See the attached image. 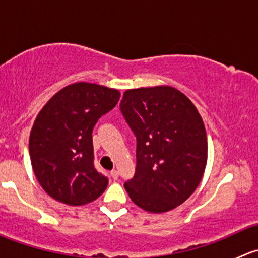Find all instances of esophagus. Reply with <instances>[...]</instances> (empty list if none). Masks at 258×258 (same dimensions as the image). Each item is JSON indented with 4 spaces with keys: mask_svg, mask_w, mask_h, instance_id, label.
I'll list each match as a JSON object with an SVG mask.
<instances>
[{
    "mask_svg": "<svg viewBox=\"0 0 258 258\" xmlns=\"http://www.w3.org/2000/svg\"><path fill=\"white\" fill-rule=\"evenodd\" d=\"M111 176H112L113 179H117V178H118V176H119L118 171H117V170H112V171H111Z\"/></svg>",
    "mask_w": 258,
    "mask_h": 258,
    "instance_id": "esophagus-1",
    "label": "esophagus"
}]
</instances>
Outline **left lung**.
Instances as JSON below:
<instances>
[{
    "label": "left lung",
    "mask_w": 258,
    "mask_h": 258,
    "mask_svg": "<svg viewBox=\"0 0 258 258\" xmlns=\"http://www.w3.org/2000/svg\"><path fill=\"white\" fill-rule=\"evenodd\" d=\"M121 111L137 139L136 171L124 183L130 199L147 212L176 209L196 191L206 168L201 114L172 86L127 90Z\"/></svg>",
    "instance_id": "8db88e82"
}]
</instances>
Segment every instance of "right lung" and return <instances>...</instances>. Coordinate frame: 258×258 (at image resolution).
Masks as SVG:
<instances>
[{
  "instance_id": "add662e5",
  "label": "right lung",
  "mask_w": 258,
  "mask_h": 258,
  "mask_svg": "<svg viewBox=\"0 0 258 258\" xmlns=\"http://www.w3.org/2000/svg\"><path fill=\"white\" fill-rule=\"evenodd\" d=\"M119 96L116 88L75 82L54 93L38 112L28 142L31 165L52 199L82 206L105 192L108 179L93 166L92 130Z\"/></svg>"
}]
</instances>
